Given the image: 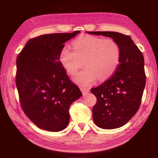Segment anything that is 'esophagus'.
Listing matches in <instances>:
<instances>
[{
  "instance_id": "1",
  "label": "esophagus",
  "mask_w": 158,
  "mask_h": 158,
  "mask_svg": "<svg viewBox=\"0 0 158 158\" xmlns=\"http://www.w3.org/2000/svg\"><path fill=\"white\" fill-rule=\"evenodd\" d=\"M81 92L83 94V95H86L87 94H88L89 92V88H81Z\"/></svg>"
}]
</instances>
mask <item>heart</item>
Masks as SVG:
<instances>
[{
    "instance_id": "b5f03b06",
    "label": "heart",
    "mask_w": 158,
    "mask_h": 158,
    "mask_svg": "<svg viewBox=\"0 0 158 158\" xmlns=\"http://www.w3.org/2000/svg\"><path fill=\"white\" fill-rule=\"evenodd\" d=\"M73 50L64 47L60 61L69 73L73 75L84 64L83 70L73 77L77 84L89 86L98 79L104 80L116 71L120 63V49L115 41L85 35L72 43Z\"/></svg>"
}]
</instances>
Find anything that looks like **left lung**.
I'll list each match as a JSON object with an SVG mask.
<instances>
[{"instance_id":"1","label":"left lung","mask_w":158,"mask_h":158,"mask_svg":"<svg viewBox=\"0 0 158 158\" xmlns=\"http://www.w3.org/2000/svg\"><path fill=\"white\" fill-rule=\"evenodd\" d=\"M111 38L120 49L118 68L108 80L91 92L97 99L93 120L100 128L113 129L127 123L138 111L145 86L144 58L129 36L113 31H86Z\"/></svg>"}]
</instances>
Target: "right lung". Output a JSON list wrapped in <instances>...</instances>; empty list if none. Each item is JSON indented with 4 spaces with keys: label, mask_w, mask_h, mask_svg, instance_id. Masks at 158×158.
<instances>
[{
    "label": "right lung",
    "mask_w": 158,
    "mask_h": 158,
    "mask_svg": "<svg viewBox=\"0 0 158 158\" xmlns=\"http://www.w3.org/2000/svg\"><path fill=\"white\" fill-rule=\"evenodd\" d=\"M80 32L44 35L31 39L16 60V85L21 107L41 129H64L70 120V105L82 96L60 61L64 44Z\"/></svg>",
    "instance_id": "right-lung-1"
}]
</instances>
